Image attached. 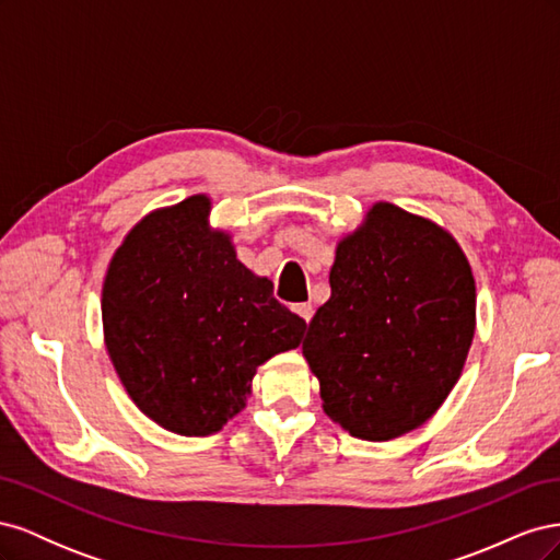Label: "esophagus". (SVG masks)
Returning <instances> with one entry per match:
<instances>
[{
  "label": "esophagus",
  "mask_w": 560,
  "mask_h": 560,
  "mask_svg": "<svg viewBox=\"0 0 560 560\" xmlns=\"http://www.w3.org/2000/svg\"><path fill=\"white\" fill-rule=\"evenodd\" d=\"M294 313H299L303 319H306V322H311L313 319V306H311V303H296V306H294Z\"/></svg>",
  "instance_id": "obj_1"
}]
</instances>
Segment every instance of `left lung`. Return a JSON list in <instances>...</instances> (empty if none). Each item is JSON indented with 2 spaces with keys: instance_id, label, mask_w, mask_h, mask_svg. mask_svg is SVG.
Instances as JSON below:
<instances>
[{
  "instance_id": "obj_1",
  "label": "left lung",
  "mask_w": 560,
  "mask_h": 560,
  "mask_svg": "<svg viewBox=\"0 0 560 560\" xmlns=\"http://www.w3.org/2000/svg\"><path fill=\"white\" fill-rule=\"evenodd\" d=\"M329 284L303 338L327 416L366 442L416 430L471 346L477 292L463 249L428 219L378 202L338 245Z\"/></svg>"
}]
</instances>
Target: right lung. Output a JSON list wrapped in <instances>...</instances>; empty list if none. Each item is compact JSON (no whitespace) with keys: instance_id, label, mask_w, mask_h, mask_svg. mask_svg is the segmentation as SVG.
Listing matches in <instances>:
<instances>
[{"instance_id":"add662e5","label":"right lung","mask_w":560,"mask_h":560,"mask_svg":"<svg viewBox=\"0 0 560 560\" xmlns=\"http://www.w3.org/2000/svg\"><path fill=\"white\" fill-rule=\"evenodd\" d=\"M210 200L149 214L116 249L103 325L118 378L165 430L202 436L245 409L254 371L301 343L306 319L208 231Z\"/></svg>"}]
</instances>
